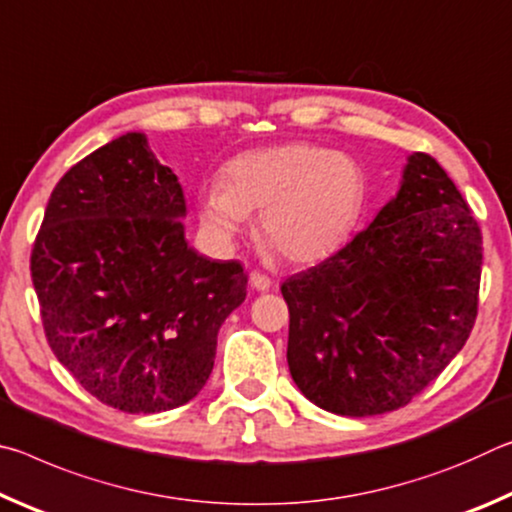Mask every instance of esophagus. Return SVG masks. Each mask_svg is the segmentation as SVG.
<instances>
[{"instance_id":"obj_1","label":"esophagus","mask_w":512,"mask_h":512,"mask_svg":"<svg viewBox=\"0 0 512 512\" xmlns=\"http://www.w3.org/2000/svg\"><path fill=\"white\" fill-rule=\"evenodd\" d=\"M271 277L268 275H264V273H259V271H253L250 273V287L253 289H257V291H268L271 289Z\"/></svg>"}]
</instances>
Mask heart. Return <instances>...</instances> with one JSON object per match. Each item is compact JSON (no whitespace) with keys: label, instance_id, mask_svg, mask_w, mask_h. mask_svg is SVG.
<instances>
[{"label":"heart","instance_id":"heart-1","mask_svg":"<svg viewBox=\"0 0 512 512\" xmlns=\"http://www.w3.org/2000/svg\"><path fill=\"white\" fill-rule=\"evenodd\" d=\"M368 196V176L348 153L287 144L241 153L221 183L198 192V214L219 241H230L259 213L257 232L291 264H316L348 239Z\"/></svg>","mask_w":512,"mask_h":512}]
</instances>
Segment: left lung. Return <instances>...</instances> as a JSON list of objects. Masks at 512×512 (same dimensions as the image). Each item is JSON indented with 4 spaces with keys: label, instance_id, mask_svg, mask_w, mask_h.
Listing matches in <instances>:
<instances>
[{
    "label": "left lung",
    "instance_id": "obj_1",
    "mask_svg": "<svg viewBox=\"0 0 512 512\" xmlns=\"http://www.w3.org/2000/svg\"><path fill=\"white\" fill-rule=\"evenodd\" d=\"M481 244L452 178L431 155L413 153L375 221L282 284L287 361L302 395L352 418L420 395L470 339Z\"/></svg>",
    "mask_w": 512,
    "mask_h": 512
}]
</instances>
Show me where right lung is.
Instances as JSON below:
<instances>
[{"label": "right lung", "mask_w": 512, "mask_h": 512, "mask_svg": "<svg viewBox=\"0 0 512 512\" xmlns=\"http://www.w3.org/2000/svg\"><path fill=\"white\" fill-rule=\"evenodd\" d=\"M183 187L126 133L51 192L31 253L49 348L99 402L124 413L187 404L214 368L216 334L246 300L237 259L189 248Z\"/></svg>", "instance_id": "1"}]
</instances>
